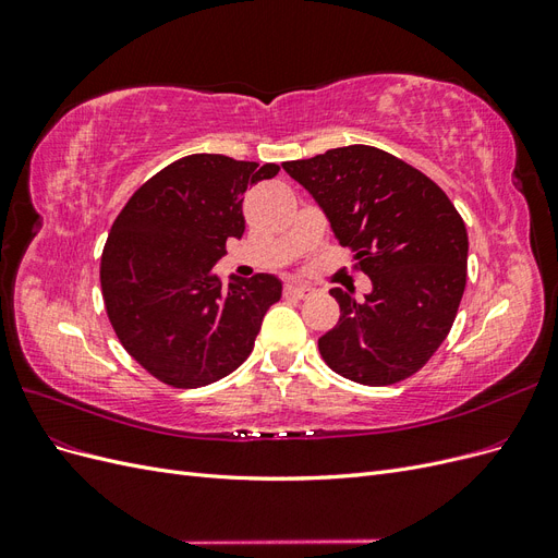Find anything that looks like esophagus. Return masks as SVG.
Segmentation results:
<instances>
[{
	"label": "esophagus",
	"instance_id": "1",
	"mask_svg": "<svg viewBox=\"0 0 558 558\" xmlns=\"http://www.w3.org/2000/svg\"><path fill=\"white\" fill-rule=\"evenodd\" d=\"M286 295H291V298H310L312 293H314V289H310V286H298V283H291V286H286V291H283Z\"/></svg>",
	"mask_w": 558,
	"mask_h": 558
}]
</instances>
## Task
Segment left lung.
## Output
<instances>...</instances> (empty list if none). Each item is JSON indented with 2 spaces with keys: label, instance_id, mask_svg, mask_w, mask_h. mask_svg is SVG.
<instances>
[{
  "label": "left lung",
  "instance_id": "left-lung-1",
  "mask_svg": "<svg viewBox=\"0 0 558 558\" xmlns=\"http://www.w3.org/2000/svg\"><path fill=\"white\" fill-rule=\"evenodd\" d=\"M326 211L353 269L373 281L356 302L332 289L340 320L318 340L330 369L365 386L412 377L445 342L465 291L468 232L447 193L375 146L283 162Z\"/></svg>",
  "mask_w": 558,
  "mask_h": 558
}]
</instances>
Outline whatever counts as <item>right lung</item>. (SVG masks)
<instances>
[{"instance_id": "add662e5", "label": "right lung", "mask_w": 558, "mask_h": 558, "mask_svg": "<svg viewBox=\"0 0 558 558\" xmlns=\"http://www.w3.org/2000/svg\"><path fill=\"white\" fill-rule=\"evenodd\" d=\"M277 174L275 162L193 154L140 185L116 216L99 263L107 316L158 381L207 386L248 359L281 281L256 275L223 289L214 265L244 234L248 185Z\"/></svg>"}]
</instances>
